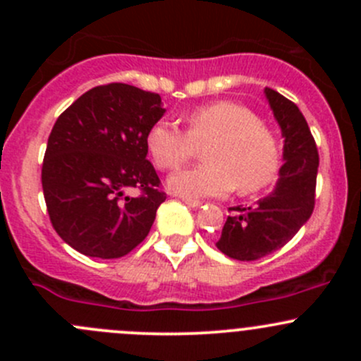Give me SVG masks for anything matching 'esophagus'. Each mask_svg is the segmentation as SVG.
<instances>
[{
    "label": "esophagus",
    "instance_id": "34e87169",
    "mask_svg": "<svg viewBox=\"0 0 361 361\" xmlns=\"http://www.w3.org/2000/svg\"><path fill=\"white\" fill-rule=\"evenodd\" d=\"M183 202L187 204L188 207H199V206H201V204H202L201 201H197V199H188V197H185Z\"/></svg>",
    "mask_w": 361,
    "mask_h": 361
}]
</instances>
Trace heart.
Returning a JSON list of instances; mask_svg holds the SVG:
<instances>
[{"label":"heart","instance_id":"heart-1","mask_svg":"<svg viewBox=\"0 0 361 361\" xmlns=\"http://www.w3.org/2000/svg\"><path fill=\"white\" fill-rule=\"evenodd\" d=\"M147 148L159 169L183 167L202 150L206 164L173 174L171 192L188 199L221 197L238 188L251 194L269 185L278 171L274 133L255 113L234 101L202 104L185 116V133L157 122L147 134Z\"/></svg>","mask_w":361,"mask_h":361}]
</instances>
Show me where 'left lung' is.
Returning <instances> with one entry per match:
<instances>
[{
    "instance_id": "obj_1",
    "label": "left lung",
    "mask_w": 361,
    "mask_h": 361,
    "mask_svg": "<svg viewBox=\"0 0 361 361\" xmlns=\"http://www.w3.org/2000/svg\"><path fill=\"white\" fill-rule=\"evenodd\" d=\"M272 113L285 137L279 180L274 190L253 206L228 211L216 248L227 257L253 262L286 245L314 209L318 148L298 106L272 89H265Z\"/></svg>"
}]
</instances>
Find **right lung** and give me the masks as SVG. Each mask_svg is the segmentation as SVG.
Instances as JSON below:
<instances>
[{
  "mask_svg": "<svg viewBox=\"0 0 361 361\" xmlns=\"http://www.w3.org/2000/svg\"><path fill=\"white\" fill-rule=\"evenodd\" d=\"M164 111L159 94L108 83L61 113L47 143L42 187L52 227L71 248L120 258L147 238L166 201L147 160V134ZM129 188L142 194L129 198Z\"/></svg>",
  "mask_w": 361,
  "mask_h": 361,
  "instance_id": "right-lung-1",
  "label": "right lung"
}]
</instances>
